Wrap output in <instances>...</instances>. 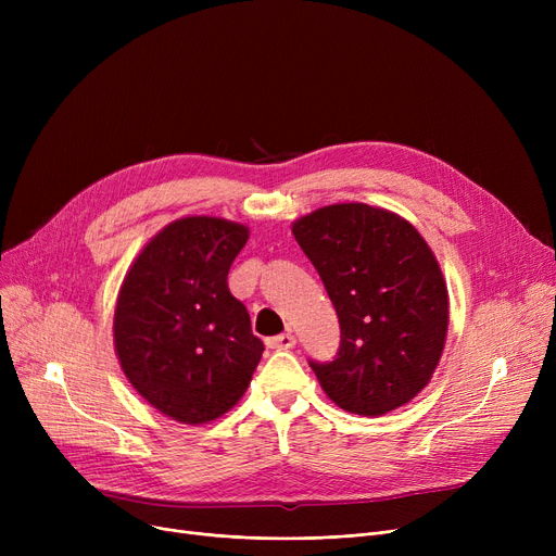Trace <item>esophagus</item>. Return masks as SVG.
<instances>
[{"label":"esophagus","mask_w":556,"mask_h":556,"mask_svg":"<svg viewBox=\"0 0 556 556\" xmlns=\"http://www.w3.org/2000/svg\"><path fill=\"white\" fill-rule=\"evenodd\" d=\"M298 342V338L293 333H281V336H275V338H268V346L270 349H293Z\"/></svg>","instance_id":"obj_1"}]
</instances>
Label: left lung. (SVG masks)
<instances>
[{"label": "left lung", "instance_id": "8db88e82", "mask_svg": "<svg viewBox=\"0 0 556 556\" xmlns=\"http://www.w3.org/2000/svg\"><path fill=\"white\" fill-rule=\"evenodd\" d=\"M290 227L340 319L336 361L311 363L325 394L363 417L410 403L448 333V290L426 239L410 220L365 202L327 204Z\"/></svg>", "mask_w": 556, "mask_h": 556}]
</instances>
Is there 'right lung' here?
Returning a JSON list of instances; mask_svg holds the SVG:
<instances>
[{"label":"right lung","instance_id":"1","mask_svg":"<svg viewBox=\"0 0 556 556\" xmlns=\"http://www.w3.org/2000/svg\"><path fill=\"white\" fill-rule=\"evenodd\" d=\"M248 239L250 229L227 218H178L141 248L122 281L114 354L137 394L173 421L223 417L261 361L263 342L227 286Z\"/></svg>","mask_w":556,"mask_h":556}]
</instances>
